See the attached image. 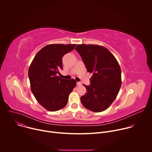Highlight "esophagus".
Wrapping results in <instances>:
<instances>
[{
  "label": "esophagus",
  "instance_id": "1",
  "mask_svg": "<svg viewBox=\"0 0 152 152\" xmlns=\"http://www.w3.org/2000/svg\"><path fill=\"white\" fill-rule=\"evenodd\" d=\"M82 84V83L80 82H77V85H80Z\"/></svg>",
  "mask_w": 152,
  "mask_h": 152
}]
</instances>
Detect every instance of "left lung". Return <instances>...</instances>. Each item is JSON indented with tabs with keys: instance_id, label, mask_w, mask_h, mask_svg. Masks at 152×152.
Returning <instances> with one entry per match:
<instances>
[{
	"instance_id": "8db88e82",
	"label": "left lung",
	"mask_w": 152,
	"mask_h": 152,
	"mask_svg": "<svg viewBox=\"0 0 152 152\" xmlns=\"http://www.w3.org/2000/svg\"><path fill=\"white\" fill-rule=\"evenodd\" d=\"M86 70L93 73L90 85L80 97L83 106L91 111L106 110L115 99L121 85V73L114 56L106 48L94 45H79L75 48Z\"/></svg>"
}]
</instances>
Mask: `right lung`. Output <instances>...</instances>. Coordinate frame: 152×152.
I'll use <instances>...</instances> for the list:
<instances>
[{"instance_id": "add662e5", "label": "right lung", "mask_w": 152, "mask_h": 152, "mask_svg": "<svg viewBox=\"0 0 152 152\" xmlns=\"http://www.w3.org/2000/svg\"><path fill=\"white\" fill-rule=\"evenodd\" d=\"M76 45H49L35 56L28 70L32 93L38 103L49 111L66 106L69 96L76 85L75 79L57 76L62 70V57L72 51Z\"/></svg>"}]
</instances>
